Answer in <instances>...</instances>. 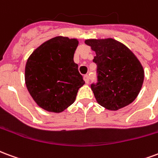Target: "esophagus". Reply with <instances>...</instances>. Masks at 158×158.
Here are the masks:
<instances>
[{
    "label": "esophagus",
    "instance_id": "esophagus-1",
    "mask_svg": "<svg viewBox=\"0 0 158 158\" xmlns=\"http://www.w3.org/2000/svg\"><path fill=\"white\" fill-rule=\"evenodd\" d=\"M83 78L86 83H88V82L90 81V77H89V76H88V75H85V76L83 77Z\"/></svg>",
    "mask_w": 158,
    "mask_h": 158
}]
</instances>
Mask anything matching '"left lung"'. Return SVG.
<instances>
[{"label": "left lung", "instance_id": "obj_1", "mask_svg": "<svg viewBox=\"0 0 158 158\" xmlns=\"http://www.w3.org/2000/svg\"><path fill=\"white\" fill-rule=\"evenodd\" d=\"M96 52L97 82L91 84L97 102L109 110L129 105L140 93L142 65L127 47L113 39L85 41Z\"/></svg>", "mask_w": 158, "mask_h": 158}]
</instances>
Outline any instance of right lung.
<instances>
[{"instance_id":"1","label":"right lung","mask_w":158,"mask_h":158,"mask_svg":"<svg viewBox=\"0 0 158 158\" xmlns=\"http://www.w3.org/2000/svg\"><path fill=\"white\" fill-rule=\"evenodd\" d=\"M78 46L75 39L58 36L44 42L27 59L25 82L37 104L60 113L74 103L85 83L73 60Z\"/></svg>"}]
</instances>
